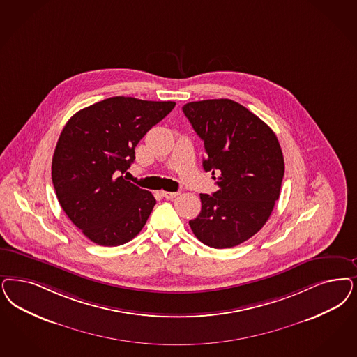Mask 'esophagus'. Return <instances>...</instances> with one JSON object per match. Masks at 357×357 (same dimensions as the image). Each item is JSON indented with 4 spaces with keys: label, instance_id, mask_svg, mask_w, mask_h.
<instances>
[{
    "label": "esophagus",
    "instance_id": "esophagus-1",
    "mask_svg": "<svg viewBox=\"0 0 357 357\" xmlns=\"http://www.w3.org/2000/svg\"><path fill=\"white\" fill-rule=\"evenodd\" d=\"M179 192H170V191H162V197H166V199H174L175 197H178Z\"/></svg>",
    "mask_w": 357,
    "mask_h": 357
}]
</instances>
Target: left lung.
I'll return each instance as SVG.
<instances>
[{
    "label": "left lung",
    "instance_id": "8db88e82",
    "mask_svg": "<svg viewBox=\"0 0 357 357\" xmlns=\"http://www.w3.org/2000/svg\"><path fill=\"white\" fill-rule=\"evenodd\" d=\"M204 141L203 167L219 190L200 194L202 211L190 227L211 248L238 245L268 222L280 197L284 162L277 135L229 98L187 102L182 108Z\"/></svg>",
    "mask_w": 357,
    "mask_h": 357
}]
</instances>
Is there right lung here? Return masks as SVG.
Returning <instances> with one entry per match:
<instances>
[{"instance_id": "right-lung-1", "label": "right lung", "mask_w": 357, "mask_h": 357, "mask_svg": "<svg viewBox=\"0 0 357 357\" xmlns=\"http://www.w3.org/2000/svg\"><path fill=\"white\" fill-rule=\"evenodd\" d=\"M174 107V101L114 96L75 113L63 128L52 185L66 215L95 244L123 245L148 222L155 199L123 174L137 144Z\"/></svg>"}]
</instances>
